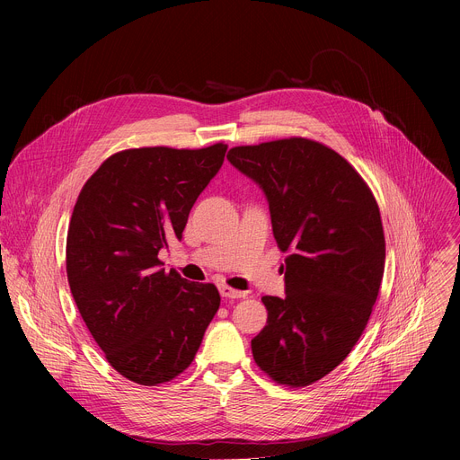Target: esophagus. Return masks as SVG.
<instances>
[{
    "label": "esophagus",
    "instance_id": "34e87169",
    "mask_svg": "<svg viewBox=\"0 0 460 460\" xmlns=\"http://www.w3.org/2000/svg\"><path fill=\"white\" fill-rule=\"evenodd\" d=\"M220 295L226 296V298H245L247 296L245 291H238V289H233L229 286H222L220 288Z\"/></svg>",
    "mask_w": 460,
    "mask_h": 460
}]
</instances>
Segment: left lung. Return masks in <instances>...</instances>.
Masks as SVG:
<instances>
[{"instance_id":"left-lung-1","label":"left lung","mask_w":460,"mask_h":460,"mask_svg":"<svg viewBox=\"0 0 460 460\" xmlns=\"http://www.w3.org/2000/svg\"><path fill=\"white\" fill-rule=\"evenodd\" d=\"M227 160L264 189L286 256V298L261 296L268 323L252 358L289 387L332 373L364 333L376 302L385 240L378 204L357 169L309 138L233 147Z\"/></svg>"}]
</instances>
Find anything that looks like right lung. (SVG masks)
Returning <instances> with one entry per match:
<instances>
[{"label":"right lung","instance_id":"obj_1","mask_svg":"<svg viewBox=\"0 0 460 460\" xmlns=\"http://www.w3.org/2000/svg\"><path fill=\"white\" fill-rule=\"evenodd\" d=\"M226 151L222 142L125 149L80 190L65 251L71 293L107 362L130 382L158 385L183 373L220 307L215 284L165 273L158 252L181 238Z\"/></svg>","mask_w":460,"mask_h":460}]
</instances>
